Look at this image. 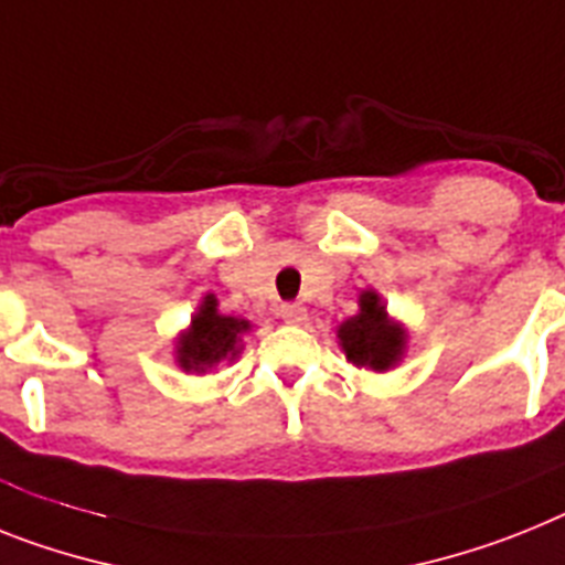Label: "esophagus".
I'll return each instance as SVG.
<instances>
[{"mask_svg": "<svg viewBox=\"0 0 565 565\" xmlns=\"http://www.w3.org/2000/svg\"><path fill=\"white\" fill-rule=\"evenodd\" d=\"M278 316H281L287 324H305L307 321V307L298 305V301H284L281 307H278Z\"/></svg>", "mask_w": 565, "mask_h": 565, "instance_id": "esophagus-1", "label": "esophagus"}]
</instances>
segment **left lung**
<instances>
[{"label":"left lung","mask_w":565,"mask_h":565,"mask_svg":"<svg viewBox=\"0 0 565 565\" xmlns=\"http://www.w3.org/2000/svg\"><path fill=\"white\" fill-rule=\"evenodd\" d=\"M359 301H362V312L339 327L341 348L353 364L387 371L399 362L405 335L399 327L387 321V310L379 305L376 292H364Z\"/></svg>","instance_id":"1"}]
</instances>
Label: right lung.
I'll list each match as a JSON object with an SVG mask.
<instances>
[{"instance_id":"1","label":"right lung","mask_w":565,"mask_h":565,"mask_svg":"<svg viewBox=\"0 0 565 565\" xmlns=\"http://www.w3.org/2000/svg\"><path fill=\"white\" fill-rule=\"evenodd\" d=\"M249 324L232 316H221L215 310V298H206L201 312L192 319V330L180 341L178 359L183 371H210L224 359H235L238 339Z\"/></svg>"}]
</instances>
